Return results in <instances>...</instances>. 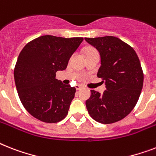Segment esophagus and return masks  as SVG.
<instances>
[{"label": "esophagus", "instance_id": "34e87169", "mask_svg": "<svg viewBox=\"0 0 156 156\" xmlns=\"http://www.w3.org/2000/svg\"><path fill=\"white\" fill-rule=\"evenodd\" d=\"M75 88H76V90H80L81 88H82V85H76L75 86Z\"/></svg>", "mask_w": 156, "mask_h": 156}]
</instances>
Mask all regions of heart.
Segmentation results:
<instances>
[{"mask_svg": "<svg viewBox=\"0 0 156 156\" xmlns=\"http://www.w3.org/2000/svg\"><path fill=\"white\" fill-rule=\"evenodd\" d=\"M94 50H96V49H93V48H88V49H87V50H86V54H89V53H90V52L92 51H94Z\"/></svg>", "mask_w": 156, "mask_h": 156, "instance_id": "heart-1", "label": "heart"}]
</instances>
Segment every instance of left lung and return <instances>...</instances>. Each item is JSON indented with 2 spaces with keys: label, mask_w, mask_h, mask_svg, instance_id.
<instances>
[{
  "label": "left lung",
  "mask_w": 156,
  "mask_h": 156,
  "mask_svg": "<svg viewBox=\"0 0 156 156\" xmlns=\"http://www.w3.org/2000/svg\"><path fill=\"white\" fill-rule=\"evenodd\" d=\"M85 40L99 52L101 66L97 76L107 88L103 94L91 90L86 102L87 111L97 122H116L131 113L140 98L144 84L140 59L131 45L115 37Z\"/></svg>",
  "instance_id": "1"
}]
</instances>
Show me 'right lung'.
Instances as JSON below:
<instances>
[{"instance_id": "1", "label": "right lung", "mask_w": 156, "mask_h": 156, "mask_svg": "<svg viewBox=\"0 0 156 156\" xmlns=\"http://www.w3.org/2000/svg\"><path fill=\"white\" fill-rule=\"evenodd\" d=\"M82 41L45 35L27 43L19 54L14 68L16 90L23 107L37 119L55 123L68 114L76 89L56 79V72L66 69Z\"/></svg>"}]
</instances>
